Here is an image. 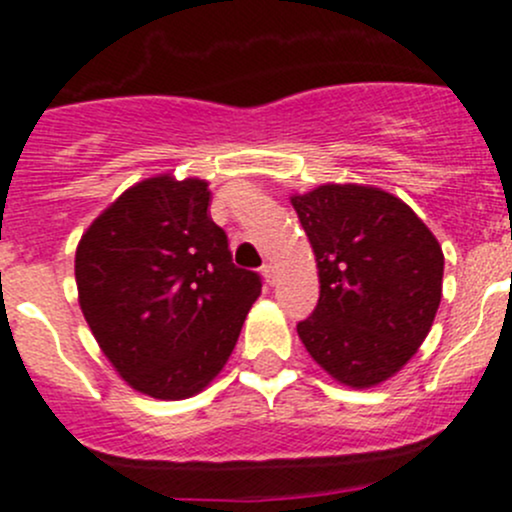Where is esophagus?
Returning <instances> with one entry per match:
<instances>
[{
	"instance_id": "obj_1",
	"label": "esophagus",
	"mask_w": 512,
	"mask_h": 512,
	"mask_svg": "<svg viewBox=\"0 0 512 512\" xmlns=\"http://www.w3.org/2000/svg\"><path fill=\"white\" fill-rule=\"evenodd\" d=\"M262 277H265V280L270 282V285H275V282H277V270H275V265H272V262L262 265Z\"/></svg>"
}]
</instances>
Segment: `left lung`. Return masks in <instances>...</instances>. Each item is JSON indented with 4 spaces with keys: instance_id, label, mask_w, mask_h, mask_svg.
I'll return each instance as SVG.
<instances>
[{
    "instance_id": "obj_1",
    "label": "left lung",
    "mask_w": 512,
    "mask_h": 512,
    "mask_svg": "<svg viewBox=\"0 0 512 512\" xmlns=\"http://www.w3.org/2000/svg\"><path fill=\"white\" fill-rule=\"evenodd\" d=\"M289 203L319 272L317 309L297 324L304 349L342 386L384 384L409 364L436 319V235L404 200L374 185L324 183Z\"/></svg>"
}]
</instances>
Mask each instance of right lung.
Instances as JSON below:
<instances>
[{"label":"right lung","mask_w":512,"mask_h":512,"mask_svg":"<svg viewBox=\"0 0 512 512\" xmlns=\"http://www.w3.org/2000/svg\"><path fill=\"white\" fill-rule=\"evenodd\" d=\"M208 180L160 173L86 227L74 275L86 324L138 394L180 401L223 371L260 277L232 265L208 215Z\"/></svg>","instance_id":"obj_1"}]
</instances>
